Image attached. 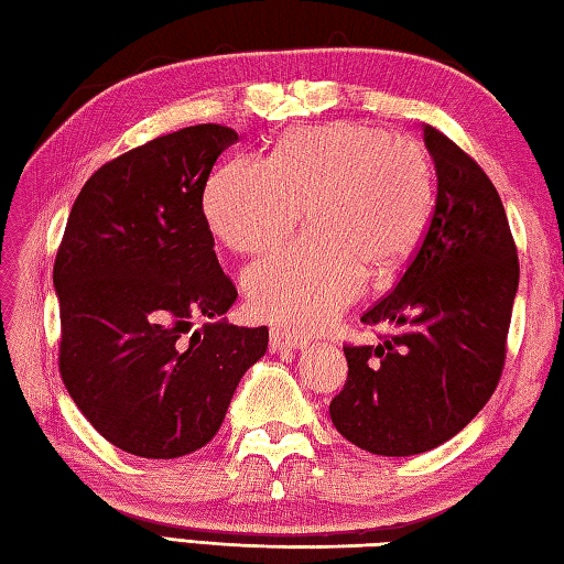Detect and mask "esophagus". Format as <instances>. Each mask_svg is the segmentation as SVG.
I'll return each mask as SVG.
<instances>
[{"label": "esophagus", "instance_id": "obj_1", "mask_svg": "<svg viewBox=\"0 0 564 564\" xmlns=\"http://www.w3.org/2000/svg\"><path fill=\"white\" fill-rule=\"evenodd\" d=\"M306 346H310V338H306V336L286 332V328H272V332H270V348L272 350L306 348Z\"/></svg>", "mask_w": 564, "mask_h": 564}]
</instances>
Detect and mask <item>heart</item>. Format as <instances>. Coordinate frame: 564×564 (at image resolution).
<instances>
[{
	"label": "heart",
	"instance_id": "heart-1",
	"mask_svg": "<svg viewBox=\"0 0 564 564\" xmlns=\"http://www.w3.org/2000/svg\"><path fill=\"white\" fill-rule=\"evenodd\" d=\"M302 206L310 232L254 262L246 290L254 316L310 328L354 302L366 272L382 278L417 246L432 206L427 156L364 122L296 127L268 162L230 159L206 188L210 228L240 252L278 246Z\"/></svg>",
	"mask_w": 564,
	"mask_h": 564
}]
</instances>
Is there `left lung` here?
Listing matches in <instances>:
<instances>
[{
	"label": "left lung",
	"mask_w": 564,
	"mask_h": 564,
	"mask_svg": "<svg viewBox=\"0 0 564 564\" xmlns=\"http://www.w3.org/2000/svg\"><path fill=\"white\" fill-rule=\"evenodd\" d=\"M437 200L422 246L386 300L360 316L400 332L344 346L348 378L328 414L370 454L412 456L469 424L501 380L518 290V250L491 178L424 124Z\"/></svg>",
	"instance_id": "8db88e82"
}]
</instances>
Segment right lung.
Instances as JSON below:
<instances>
[{
    "mask_svg": "<svg viewBox=\"0 0 564 564\" xmlns=\"http://www.w3.org/2000/svg\"><path fill=\"white\" fill-rule=\"evenodd\" d=\"M223 124L156 137L95 172L70 208L53 264L58 368L105 440L176 459L216 437L240 378L268 350V326H232L238 300L204 214ZM194 317L209 322L189 332Z\"/></svg>",
    "mask_w": 564,
    "mask_h": 564,
    "instance_id": "obj_1",
    "label": "right lung"
}]
</instances>
